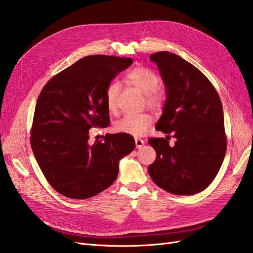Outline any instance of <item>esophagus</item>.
I'll return each instance as SVG.
<instances>
[{
    "mask_svg": "<svg viewBox=\"0 0 253 253\" xmlns=\"http://www.w3.org/2000/svg\"><path fill=\"white\" fill-rule=\"evenodd\" d=\"M135 144H136L137 149H141L144 145V141L140 138H135Z\"/></svg>",
    "mask_w": 253,
    "mask_h": 253,
    "instance_id": "34e87169",
    "label": "esophagus"
}]
</instances>
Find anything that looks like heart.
Segmentation results:
<instances>
[{
	"label": "heart",
	"instance_id": "b5f03b06",
	"mask_svg": "<svg viewBox=\"0 0 253 253\" xmlns=\"http://www.w3.org/2000/svg\"><path fill=\"white\" fill-rule=\"evenodd\" d=\"M126 81L137 90L143 94L144 105L153 111H159L165 103V94L163 89L158 87L159 77L155 72L150 68L138 65L132 68L126 75ZM119 85L112 83L105 91V103L111 114L117 112L118 108ZM153 122V118L149 114L126 115L119 119L114 127L118 133H125L132 136H142L148 131Z\"/></svg>",
	"mask_w": 253,
	"mask_h": 253
}]
</instances>
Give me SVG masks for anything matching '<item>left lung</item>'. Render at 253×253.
Wrapping results in <instances>:
<instances>
[{
    "label": "left lung",
    "mask_w": 253,
    "mask_h": 253,
    "mask_svg": "<svg viewBox=\"0 0 253 253\" xmlns=\"http://www.w3.org/2000/svg\"><path fill=\"white\" fill-rule=\"evenodd\" d=\"M167 88L164 114L156 129L165 138H150L156 151L148 171L158 187L176 195L200 193L215 178L227 149L223 105L206 76L179 56L158 51L150 56ZM176 138L170 147L169 138Z\"/></svg>",
    "instance_id": "8db88e82"
}]
</instances>
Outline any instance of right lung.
Returning <instances> with one entry per match:
<instances>
[{"instance_id":"add662e5","label":"right lung","mask_w":253,"mask_h":253,"mask_svg":"<svg viewBox=\"0 0 253 253\" xmlns=\"http://www.w3.org/2000/svg\"><path fill=\"white\" fill-rule=\"evenodd\" d=\"M131 58L93 55L57 74L38 97L30 144L40 169L57 192L93 197L116 179L119 160L135 149L128 134H106L88 143L91 127L110 125L105 91Z\"/></svg>"}]
</instances>
